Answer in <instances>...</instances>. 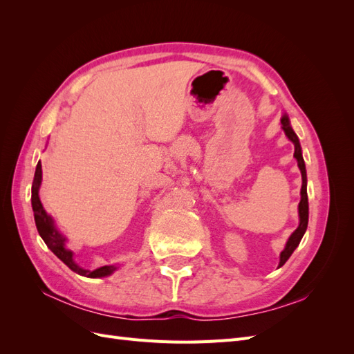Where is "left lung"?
Returning a JSON list of instances; mask_svg holds the SVG:
<instances>
[{
	"label": "left lung",
	"mask_w": 354,
	"mask_h": 354,
	"mask_svg": "<svg viewBox=\"0 0 354 354\" xmlns=\"http://www.w3.org/2000/svg\"><path fill=\"white\" fill-rule=\"evenodd\" d=\"M282 130L285 131L286 137L294 143L295 152H294V158L297 159L298 162V168L301 171V178H303V186H301V201L298 203V216H299V224L297 230L289 236L285 250L281 252V261H279V267H282L286 260L291 257V254L295 251L297 246L299 245V241L303 239L304 233L307 230V224H308V201H307V174H306V164L303 159V153H301V146H299V140L297 134L294 133L291 124H289V118L286 115L282 116Z\"/></svg>",
	"instance_id": "1"
}]
</instances>
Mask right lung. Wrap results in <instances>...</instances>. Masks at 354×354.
<instances>
[{
    "label": "right lung",
    "mask_w": 354,
    "mask_h": 354,
    "mask_svg": "<svg viewBox=\"0 0 354 354\" xmlns=\"http://www.w3.org/2000/svg\"><path fill=\"white\" fill-rule=\"evenodd\" d=\"M41 180H42V169H41V162L37 164L35 169V177H34V183H32V209H34V217H35V224L39 236L42 241L46 242V245L51 250V252H55L57 259H60L63 263H65L69 269L75 273H78L85 277H104V276H111L118 267L116 266H103L99 267L95 270H88V269H82L81 266L73 261V254L66 248V238L56 229L55 221H53L51 216L46 212L44 207L39 201V186H41Z\"/></svg>",
    "instance_id": "add662e5"
}]
</instances>
